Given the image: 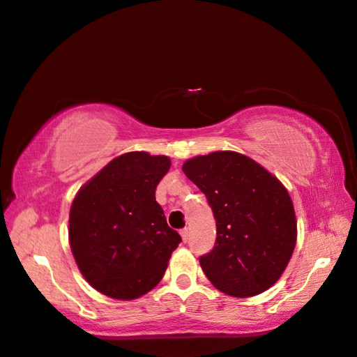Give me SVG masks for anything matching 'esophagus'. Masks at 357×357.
I'll return each mask as SVG.
<instances>
[{
  "label": "esophagus",
  "mask_w": 357,
  "mask_h": 357,
  "mask_svg": "<svg viewBox=\"0 0 357 357\" xmlns=\"http://www.w3.org/2000/svg\"><path fill=\"white\" fill-rule=\"evenodd\" d=\"M188 236H189V231H188V228L181 229V238H183L184 243H188Z\"/></svg>",
  "instance_id": "34e87169"
}]
</instances>
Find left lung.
I'll list each match as a JSON object with an SVG mask.
<instances>
[{"label":"left lung","mask_w":357,"mask_h":357,"mask_svg":"<svg viewBox=\"0 0 357 357\" xmlns=\"http://www.w3.org/2000/svg\"><path fill=\"white\" fill-rule=\"evenodd\" d=\"M183 172L217 220L213 249L199 257L204 273L236 298L267 291L284 272L298 236L288 190L252 158L229 150L190 158Z\"/></svg>","instance_id":"left-lung-1"}]
</instances>
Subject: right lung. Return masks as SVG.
<instances>
[{
	"label": "right lung",
	"instance_id": "obj_1",
	"mask_svg": "<svg viewBox=\"0 0 357 357\" xmlns=\"http://www.w3.org/2000/svg\"><path fill=\"white\" fill-rule=\"evenodd\" d=\"M169 167L165 155H119L74 197L69 243L80 273L100 293L135 299L163 278L181 243L155 200Z\"/></svg>",
	"mask_w": 357,
	"mask_h": 357
}]
</instances>
